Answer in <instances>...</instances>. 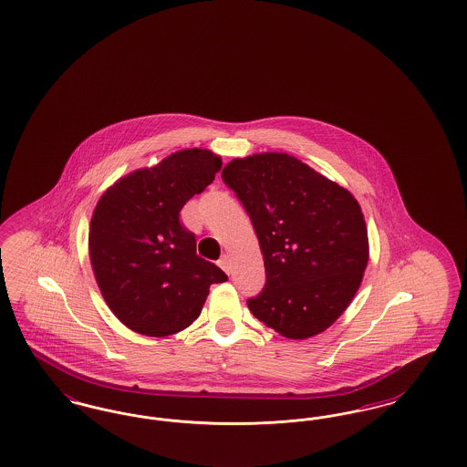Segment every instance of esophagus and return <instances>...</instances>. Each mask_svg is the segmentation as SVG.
<instances>
[{
  "label": "esophagus",
  "mask_w": 467,
  "mask_h": 467,
  "mask_svg": "<svg viewBox=\"0 0 467 467\" xmlns=\"http://www.w3.org/2000/svg\"><path fill=\"white\" fill-rule=\"evenodd\" d=\"M219 266L223 267L225 273L231 271V263H229V257H227V255H223V259L219 261Z\"/></svg>",
  "instance_id": "esophagus-1"
}]
</instances>
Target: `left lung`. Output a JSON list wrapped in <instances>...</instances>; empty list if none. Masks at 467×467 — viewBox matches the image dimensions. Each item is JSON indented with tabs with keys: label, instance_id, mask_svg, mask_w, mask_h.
<instances>
[{
	"label": "left lung",
	"instance_id": "1",
	"mask_svg": "<svg viewBox=\"0 0 467 467\" xmlns=\"http://www.w3.org/2000/svg\"><path fill=\"white\" fill-rule=\"evenodd\" d=\"M255 229L266 285L246 301L290 339L326 331L352 303L369 259L356 198L284 152L233 159L223 170Z\"/></svg>",
	"mask_w": 467,
	"mask_h": 467
}]
</instances>
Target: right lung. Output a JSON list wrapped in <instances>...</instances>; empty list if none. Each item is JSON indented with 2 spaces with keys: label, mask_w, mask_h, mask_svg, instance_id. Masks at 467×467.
I'll list each match as a JSON object with an SVG mask.
<instances>
[{
  "label": "right lung",
  "mask_w": 467,
  "mask_h": 467,
  "mask_svg": "<svg viewBox=\"0 0 467 467\" xmlns=\"http://www.w3.org/2000/svg\"><path fill=\"white\" fill-rule=\"evenodd\" d=\"M223 159L187 149L119 178L99 198L89 229L90 266L113 315L131 331L162 337L200 317L223 269L196 254L180 210L201 194Z\"/></svg>",
  "instance_id": "right-lung-1"
}]
</instances>
